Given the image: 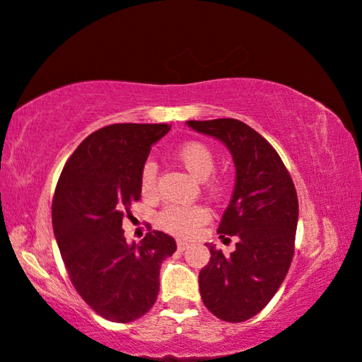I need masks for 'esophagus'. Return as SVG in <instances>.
<instances>
[{
    "label": "esophagus",
    "instance_id": "34e87169",
    "mask_svg": "<svg viewBox=\"0 0 362 362\" xmlns=\"http://www.w3.org/2000/svg\"><path fill=\"white\" fill-rule=\"evenodd\" d=\"M188 247V243L182 241V240H177V249H179V252H183Z\"/></svg>",
    "mask_w": 362,
    "mask_h": 362
}]
</instances>
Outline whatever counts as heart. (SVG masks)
<instances>
[{"instance_id": "1", "label": "heart", "mask_w": 362, "mask_h": 362, "mask_svg": "<svg viewBox=\"0 0 362 362\" xmlns=\"http://www.w3.org/2000/svg\"><path fill=\"white\" fill-rule=\"evenodd\" d=\"M175 158L194 179L206 180L216 168V156L212 150L203 142H185L175 150ZM158 168L153 161L144 164L140 173V192L145 198H151L156 193ZM217 188V183H212ZM209 212L203 206H177L169 204L158 214L156 222L164 231L177 236H188L207 222Z\"/></svg>"}]
</instances>
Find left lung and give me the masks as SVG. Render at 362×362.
I'll use <instances>...</instances> for the list:
<instances>
[{
  "label": "left lung",
  "mask_w": 362,
  "mask_h": 362,
  "mask_svg": "<svg viewBox=\"0 0 362 362\" xmlns=\"http://www.w3.org/2000/svg\"><path fill=\"white\" fill-rule=\"evenodd\" d=\"M187 126L220 140L236 169L218 225L220 235L238 238L236 249L225 255L207 246L211 260L199 272L201 298L218 320L246 321L265 308L289 272L298 220L296 187L276 150L244 122L220 118Z\"/></svg>",
  "instance_id": "left-lung-1"
}]
</instances>
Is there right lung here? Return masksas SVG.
Here are the masks:
<instances>
[{
	"label": "right lung",
	"mask_w": 362,
	"mask_h": 362,
	"mask_svg": "<svg viewBox=\"0 0 362 362\" xmlns=\"http://www.w3.org/2000/svg\"><path fill=\"white\" fill-rule=\"evenodd\" d=\"M169 124H112L86 137L60 174L52 201L57 246L79 296L97 315L131 322L156 302L159 268L175 240L153 230L127 244L122 217L140 199V173Z\"/></svg>",
	"instance_id": "add662e5"
}]
</instances>
